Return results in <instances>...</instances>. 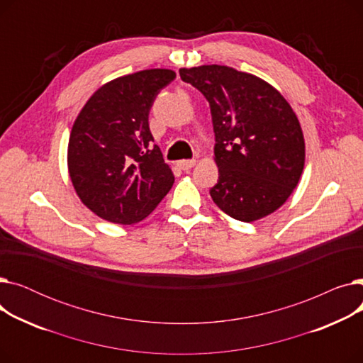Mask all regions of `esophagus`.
<instances>
[{
	"mask_svg": "<svg viewBox=\"0 0 363 363\" xmlns=\"http://www.w3.org/2000/svg\"><path fill=\"white\" fill-rule=\"evenodd\" d=\"M178 166L182 169V170H188L196 166V160L191 159V160H179L178 162Z\"/></svg>",
	"mask_w": 363,
	"mask_h": 363,
	"instance_id": "obj_1",
	"label": "esophagus"
}]
</instances>
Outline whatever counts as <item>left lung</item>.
<instances>
[{"mask_svg":"<svg viewBox=\"0 0 363 363\" xmlns=\"http://www.w3.org/2000/svg\"><path fill=\"white\" fill-rule=\"evenodd\" d=\"M208 101L218 184L211 196L241 222L274 213L294 191L304 167V138L289 101L271 84L219 65L179 69Z\"/></svg>","mask_w":363,"mask_h":363,"instance_id":"8db88e82","label":"left lung"}]
</instances>
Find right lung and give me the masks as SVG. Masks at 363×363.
<instances>
[{
	"label": "right lung",
	"instance_id": "obj_1",
	"mask_svg": "<svg viewBox=\"0 0 363 363\" xmlns=\"http://www.w3.org/2000/svg\"><path fill=\"white\" fill-rule=\"evenodd\" d=\"M175 78L169 69L121 76L95 91L76 118L67 145L69 175L81 201L101 219L137 223L174 185L160 148L151 145L148 113Z\"/></svg>",
	"mask_w": 363,
	"mask_h": 363
}]
</instances>
